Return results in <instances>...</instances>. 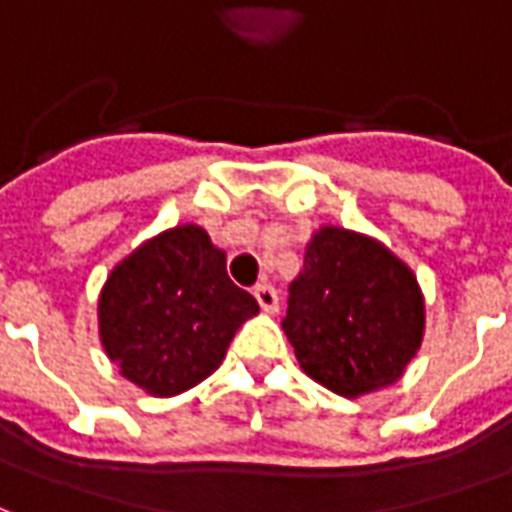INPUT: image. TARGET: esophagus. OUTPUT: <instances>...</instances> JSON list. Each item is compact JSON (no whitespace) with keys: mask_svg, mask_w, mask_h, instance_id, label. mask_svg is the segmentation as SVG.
<instances>
[{"mask_svg":"<svg viewBox=\"0 0 512 512\" xmlns=\"http://www.w3.org/2000/svg\"><path fill=\"white\" fill-rule=\"evenodd\" d=\"M255 299L257 304H260V310L268 312V315H274V312L279 310V296H277V290L271 288V285H257Z\"/></svg>","mask_w":512,"mask_h":512,"instance_id":"1","label":"esophagus"}]
</instances>
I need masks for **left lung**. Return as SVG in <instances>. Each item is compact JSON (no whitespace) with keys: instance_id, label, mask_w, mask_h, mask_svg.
<instances>
[{"instance_id":"8db88e82","label":"left lung","mask_w":512,"mask_h":512,"mask_svg":"<svg viewBox=\"0 0 512 512\" xmlns=\"http://www.w3.org/2000/svg\"><path fill=\"white\" fill-rule=\"evenodd\" d=\"M301 370L334 395L403 378L425 337L417 274L378 238L334 224L312 233L282 321Z\"/></svg>"}]
</instances>
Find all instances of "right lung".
Listing matches in <instances>:
<instances>
[{"instance_id": "add662e5", "label": "right lung", "mask_w": 512, "mask_h": 512, "mask_svg": "<svg viewBox=\"0 0 512 512\" xmlns=\"http://www.w3.org/2000/svg\"><path fill=\"white\" fill-rule=\"evenodd\" d=\"M257 301L227 277V252L200 224H175L117 263L98 296V337L120 376L175 397L222 365Z\"/></svg>"}]
</instances>
